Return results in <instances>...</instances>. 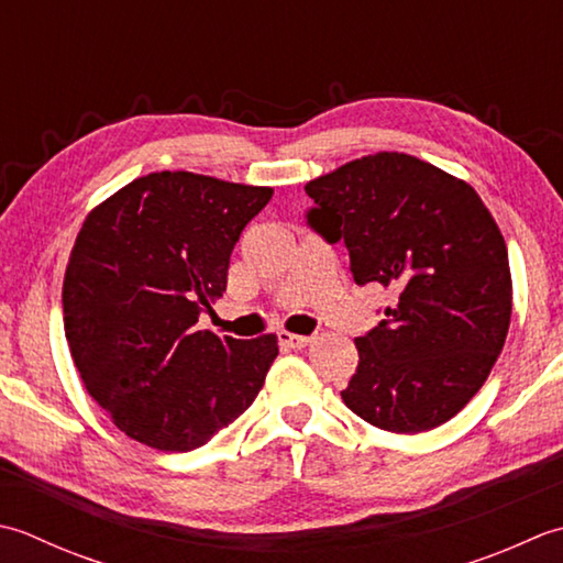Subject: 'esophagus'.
Segmentation results:
<instances>
[{
    "label": "esophagus",
    "mask_w": 563,
    "mask_h": 563,
    "mask_svg": "<svg viewBox=\"0 0 563 563\" xmlns=\"http://www.w3.org/2000/svg\"><path fill=\"white\" fill-rule=\"evenodd\" d=\"M279 342H282V345H286V347H291V350H301L306 345H311L313 338L311 335H296V332L282 330L279 332Z\"/></svg>",
    "instance_id": "esophagus-1"
}]
</instances>
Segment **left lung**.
Here are the masks:
<instances>
[{
  "instance_id": "obj_1",
  "label": "left lung",
  "mask_w": 563,
  "mask_h": 563,
  "mask_svg": "<svg viewBox=\"0 0 563 563\" xmlns=\"http://www.w3.org/2000/svg\"><path fill=\"white\" fill-rule=\"evenodd\" d=\"M308 223L345 240L352 277L396 301L357 338L342 391L369 426L418 434L454 418L488 378L512 313L508 247L472 185L406 153H376L306 185Z\"/></svg>"
}]
</instances>
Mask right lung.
Returning a JSON list of instances; mask_svg holds the SVG:
<instances>
[{
	"label": "right lung",
	"instance_id": "right-lung-1",
	"mask_svg": "<svg viewBox=\"0 0 563 563\" xmlns=\"http://www.w3.org/2000/svg\"><path fill=\"white\" fill-rule=\"evenodd\" d=\"M272 194L153 172L87 213L63 282L65 338L87 394L131 440L197 450L257 398L277 335L218 338L197 320L223 296L238 238Z\"/></svg>",
	"mask_w": 563,
	"mask_h": 563
}]
</instances>
